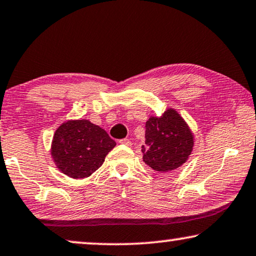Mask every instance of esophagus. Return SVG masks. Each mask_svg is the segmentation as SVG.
Segmentation results:
<instances>
[{
  "mask_svg": "<svg viewBox=\"0 0 256 256\" xmlns=\"http://www.w3.org/2000/svg\"><path fill=\"white\" fill-rule=\"evenodd\" d=\"M120 144H123V145H125V146H131V145H132L131 140L128 139V138H125V139H122V140H120Z\"/></svg>",
  "mask_w": 256,
  "mask_h": 256,
  "instance_id": "obj_1",
  "label": "esophagus"
}]
</instances>
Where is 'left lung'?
I'll return each mask as SVG.
<instances>
[{"label": "left lung", "instance_id": "1", "mask_svg": "<svg viewBox=\"0 0 256 256\" xmlns=\"http://www.w3.org/2000/svg\"><path fill=\"white\" fill-rule=\"evenodd\" d=\"M142 160L156 172H169L184 164L192 156L195 136L188 123L172 108L146 122Z\"/></svg>", "mask_w": 256, "mask_h": 256}]
</instances>
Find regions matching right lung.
Wrapping results in <instances>:
<instances>
[{"label":"right lung","mask_w":256,"mask_h":256,"mask_svg":"<svg viewBox=\"0 0 256 256\" xmlns=\"http://www.w3.org/2000/svg\"><path fill=\"white\" fill-rule=\"evenodd\" d=\"M116 142L88 120H70L56 130L51 156L56 168L74 180L90 176L103 164Z\"/></svg>","instance_id":"right-lung-1"}]
</instances>
